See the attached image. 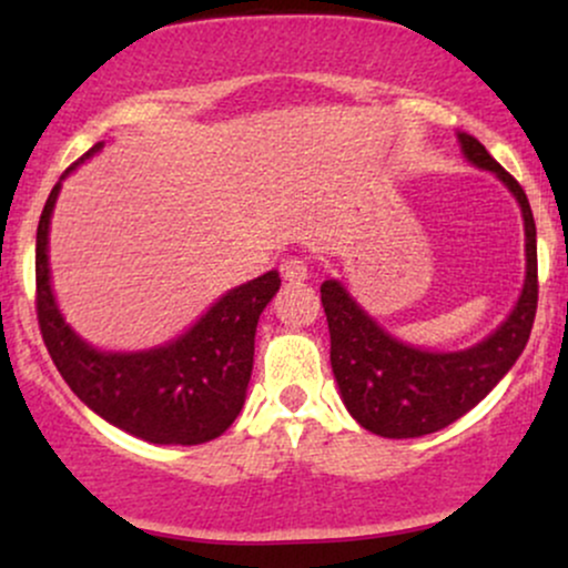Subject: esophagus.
Instances as JSON below:
<instances>
[{"label":"esophagus","instance_id":"34e87169","mask_svg":"<svg viewBox=\"0 0 568 568\" xmlns=\"http://www.w3.org/2000/svg\"><path fill=\"white\" fill-rule=\"evenodd\" d=\"M280 275H283L285 280H291V283H298V280H306L310 270H306L304 258L291 256V258H285L283 264H280Z\"/></svg>","mask_w":568,"mask_h":568}]
</instances>
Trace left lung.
<instances>
[{
	"label": "left lung",
	"instance_id": "left-lung-1",
	"mask_svg": "<svg viewBox=\"0 0 568 568\" xmlns=\"http://www.w3.org/2000/svg\"><path fill=\"white\" fill-rule=\"evenodd\" d=\"M459 143L473 165L497 173L518 200L526 230V283L510 317L484 342L462 352H429L397 342L371 321L342 283L325 280L321 298L338 393L357 425L382 438H422L478 406L518 361L537 315V226L529 197L478 139L459 133Z\"/></svg>",
	"mask_w": 568,
	"mask_h": 568
}]
</instances>
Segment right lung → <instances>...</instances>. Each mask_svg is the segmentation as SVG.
<instances>
[{
	"label": "right lung",
	"mask_w": 568,
	"mask_h": 568,
	"mask_svg": "<svg viewBox=\"0 0 568 568\" xmlns=\"http://www.w3.org/2000/svg\"><path fill=\"white\" fill-rule=\"evenodd\" d=\"M98 149L101 143L80 162ZM58 192L61 181L44 202L37 226V321L71 393L109 425L141 440L197 446L219 438L243 410L258 315L277 293L280 275L272 270L224 293L184 336L165 347L130 355L98 352L63 323L50 288L48 232Z\"/></svg>",
	"instance_id": "right-lung-1"
}]
</instances>
